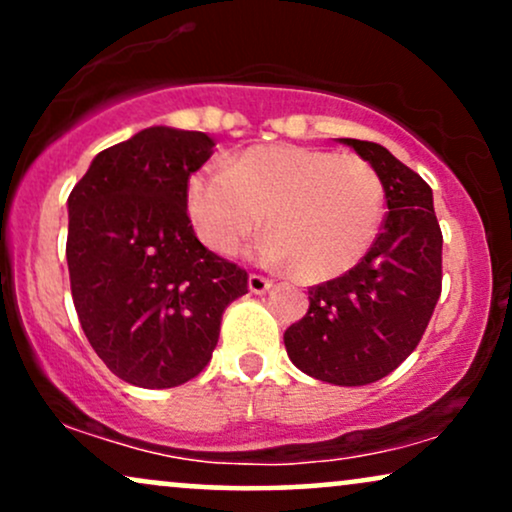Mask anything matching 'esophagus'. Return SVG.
Instances as JSON below:
<instances>
[{
    "instance_id": "obj_1",
    "label": "esophagus",
    "mask_w": 512,
    "mask_h": 512,
    "mask_svg": "<svg viewBox=\"0 0 512 512\" xmlns=\"http://www.w3.org/2000/svg\"><path fill=\"white\" fill-rule=\"evenodd\" d=\"M272 286H274V281L267 279V276H262V274H250L248 289H250L252 293H267L269 289H272Z\"/></svg>"
}]
</instances>
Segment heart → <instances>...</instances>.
Segmentation results:
<instances>
[{"label": "heart", "mask_w": 512, "mask_h": 512, "mask_svg": "<svg viewBox=\"0 0 512 512\" xmlns=\"http://www.w3.org/2000/svg\"><path fill=\"white\" fill-rule=\"evenodd\" d=\"M185 207L192 228L219 255H233L262 228L260 255L291 264L298 281L337 279L378 238L385 187L358 156L293 144L252 146L223 168L190 175Z\"/></svg>", "instance_id": "b5f03b06"}]
</instances>
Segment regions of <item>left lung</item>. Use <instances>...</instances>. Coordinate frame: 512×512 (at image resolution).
I'll list each match as a JSON object with an SVG mask.
<instances>
[{
    "label": "left lung",
    "mask_w": 512,
    "mask_h": 512,
    "mask_svg": "<svg viewBox=\"0 0 512 512\" xmlns=\"http://www.w3.org/2000/svg\"><path fill=\"white\" fill-rule=\"evenodd\" d=\"M339 142L383 180V231L351 272L308 291V313L284 332V344L293 366L310 378L358 387L392 373L424 337L440 298L443 233L419 173L380 144Z\"/></svg>",
    "instance_id": "left-lung-1"
}]
</instances>
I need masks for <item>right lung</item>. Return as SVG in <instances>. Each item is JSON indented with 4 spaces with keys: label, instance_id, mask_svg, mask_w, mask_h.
Wrapping results in <instances>:
<instances>
[{
    "label": "right lung",
    "instance_id": "obj_1",
    "mask_svg": "<svg viewBox=\"0 0 512 512\" xmlns=\"http://www.w3.org/2000/svg\"><path fill=\"white\" fill-rule=\"evenodd\" d=\"M214 146L204 132L142 129L93 158L67 199L76 315L129 385L163 390L195 378L223 310L248 293V272L204 248L187 216V180Z\"/></svg>",
    "mask_w": 512,
    "mask_h": 512
}]
</instances>
